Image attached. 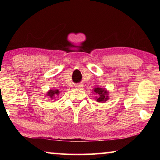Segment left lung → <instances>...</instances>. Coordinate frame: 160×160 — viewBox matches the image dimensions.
<instances>
[{
  "instance_id": "left-lung-1",
  "label": "left lung",
  "mask_w": 160,
  "mask_h": 160,
  "mask_svg": "<svg viewBox=\"0 0 160 160\" xmlns=\"http://www.w3.org/2000/svg\"><path fill=\"white\" fill-rule=\"evenodd\" d=\"M93 93L96 94L95 99L97 102H102L104 103L107 102L108 99H109V92L105 88H102L99 87H97L94 88L93 90Z\"/></svg>"
}]
</instances>
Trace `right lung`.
<instances>
[{"label":"right lung","instance_id":"1","mask_svg":"<svg viewBox=\"0 0 160 160\" xmlns=\"http://www.w3.org/2000/svg\"><path fill=\"white\" fill-rule=\"evenodd\" d=\"M59 94H60V91L57 90V89H56V90H53V89H51V90H49L47 92L46 96H47L48 98H50V99L53 100L54 99H55V97L56 96L59 95Z\"/></svg>","mask_w":160,"mask_h":160}]
</instances>
